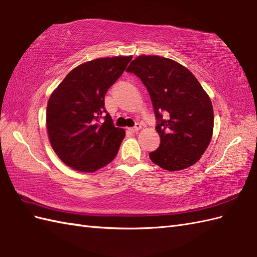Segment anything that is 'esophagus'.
I'll return each instance as SVG.
<instances>
[{
  "label": "esophagus",
  "instance_id": "obj_1",
  "mask_svg": "<svg viewBox=\"0 0 257 257\" xmlns=\"http://www.w3.org/2000/svg\"><path fill=\"white\" fill-rule=\"evenodd\" d=\"M140 129H141V124L137 123V124L135 125L134 128H129V132H130V133H133V134H136V133H138Z\"/></svg>",
  "mask_w": 257,
  "mask_h": 257
}]
</instances>
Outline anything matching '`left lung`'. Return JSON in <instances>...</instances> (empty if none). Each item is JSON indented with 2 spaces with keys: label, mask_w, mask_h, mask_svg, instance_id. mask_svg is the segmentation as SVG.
<instances>
[{
  "label": "left lung",
  "mask_w": 257,
  "mask_h": 257,
  "mask_svg": "<svg viewBox=\"0 0 257 257\" xmlns=\"http://www.w3.org/2000/svg\"><path fill=\"white\" fill-rule=\"evenodd\" d=\"M127 72L147 87L158 119L160 146L149 154L151 161L168 171L193 166L209 147L214 124L211 99L199 80L183 65L157 55L136 57Z\"/></svg>",
  "instance_id": "obj_1"
}]
</instances>
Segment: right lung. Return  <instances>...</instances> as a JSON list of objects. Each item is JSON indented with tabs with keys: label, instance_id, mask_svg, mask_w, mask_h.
<instances>
[{
	"label": "right lung",
	"instance_id": "obj_1",
	"mask_svg": "<svg viewBox=\"0 0 257 257\" xmlns=\"http://www.w3.org/2000/svg\"><path fill=\"white\" fill-rule=\"evenodd\" d=\"M133 56L97 58L80 64L52 92L46 128L53 150L76 171L95 172L110 163L124 138L105 109V95ZM105 114V121L97 122Z\"/></svg>",
	"mask_w": 257,
	"mask_h": 257
}]
</instances>
